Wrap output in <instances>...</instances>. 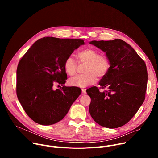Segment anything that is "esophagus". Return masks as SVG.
Returning a JSON list of instances; mask_svg holds the SVG:
<instances>
[{
	"mask_svg": "<svg viewBox=\"0 0 158 158\" xmlns=\"http://www.w3.org/2000/svg\"><path fill=\"white\" fill-rule=\"evenodd\" d=\"M86 94L85 89H82V95H85Z\"/></svg>",
	"mask_w": 158,
	"mask_h": 158,
	"instance_id": "esophagus-1",
	"label": "esophagus"
}]
</instances>
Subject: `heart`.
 <instances>
[{
	"label": "heart",
	"mask_w": 158,
	"mask_h": 158,
	"mask_svg": "<svg viewBox=\"0 0 158 158\" xmlns=\"http://www.w3.org/2000/svg\"><path fill=\"white\" fill-rule=\"evenodd\" d=\"M79 62L86 63L84 74L77 75L70 78L69 84L73 86L86 87L94 84L98 77L106 76L110 67V62L107 56L99 54L97 50L88 48L77 54ZM64 69L69 76H73L77 69V63L72 56H69L64 62Z\"/></svg>",
	"instance_id": "heart-1"
}]
</instances>
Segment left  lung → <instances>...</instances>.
<instances>
[{
  "label": "left lung",
  "instance_id": "1",
  "mask_svg": "<svg viewBox=\"0 0 158 158\" xmlns=\"http://www.w3.org/2000/svg\"><path fill=\"white\" fill-rule=\"evenodd\" d=\"M106 52L110 69L99 85L108 90L100 92L94 86L86 92L91 98L89 111L99 125L117 128L127 123L142 105L147 85V70L144 61L126 41L120 39L92 41Z\"/></svg>",
  "mask_w": 158,
  "mask_h": 158
}]
</instances>
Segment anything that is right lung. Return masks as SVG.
Listing matches in <instances>:
<instances>
[{
  "label": "right lung",
  "instance_id": "right-lung-1",
  "mask_svg": "<svg viewBox=\"0 0 158 158\" xmlns=\"http://www.w3.org/2000/svg\"><path fill=\"white\" fill-rule=\"evenodd\" d=\"M84 40L44 37L37 40L20 60L16 70V95L34 122L44 126L61 120L81 95L77 87L63 86L67 79L64 62Z\"/></svg>",
  "mask_w": 158,
  "mask_h": 158
}]
</instances>
